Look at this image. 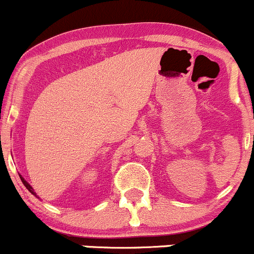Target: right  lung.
<instances>
[{
  "mask_svg": "<svg viewBox=\"0 0 254 254\" xmlns=\"http://www.w3.org/2000/svg\"><path fill=\"white\" fill-rule=\"evenodd\" d=\"M19 178H21V180H22V183H23V184H24V187H26V188H27V189H28V190H29V191H31V192H32V194H34V195H36V192H34L33 188H32V187H31V185H29V184H28V183H27V182H26V180H24V179H23V178H22V177H21V175H19Z\"/></svg>",
  "mask_w": 254,
  "mask_h": 254,
  "instance_id": "obj_1",
  "label": "right lung"
}]
</instances>
